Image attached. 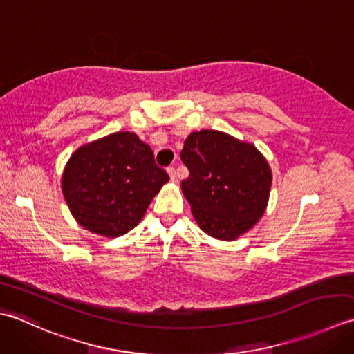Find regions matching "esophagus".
Returning <instances> with one entry per match:
<instances>
[{
	"mask_svg": "<svg viewBox=\"0 0 354 354\" xmlns=\"http://www.w3.org/2000/svg\"><path fill=\"white\" fill-rule=\"evenodd\" d=\"M168 174H169V178H171V182H177V172H176V169L174 168H168Z\"/></svg>",
	"mask_w": 354,
	"mask_h": 354,
	"instance_id": "34e87169",
	"label": "esophagus"
}]
</instances>
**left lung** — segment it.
<instances>
[{
  "instance_id": "left-lung-1",
  "label": "left lung",
  "mask_w": 354,
  "mask_h": 354,
  "mask_svg": "<svg viewBox=\"0 0 354 354\" xmlns=\"http://www.w3.org/2000/svg\"><path fill=\"white\" fill-rule=\"evenodd\" d=\"M180 157L189 169L182 191L203 232L232 241L263 217L272 171L255 145L201 129L187 136Z\"/></svg>"
}]
</instances>
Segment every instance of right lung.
<instances>
[{
	"mask_svg": "<svg viewBox=\"0 0 354 354\" xmlns=\"http://www.w3.org/2000/svg\"><path fill=\"white\" fill-rule=\"evenodd\" d=\"M169 180L137 134L113 133L76 149L62 174V194L75 220L93 234L114 238L139 225Z\"/></svg>",
	"mask_w": 354,
	"mask_h": 354,
	"instance_id": "right-lung-1",
	"label": "right lung"
}]
</instances>
